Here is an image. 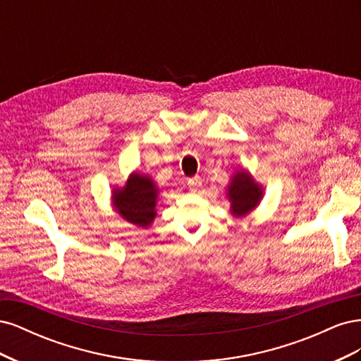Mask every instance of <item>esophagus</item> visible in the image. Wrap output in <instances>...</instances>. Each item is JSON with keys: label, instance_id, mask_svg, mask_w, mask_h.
<instances>
[{"label": "esophagus", "instance_id": "esophagus-1", "mask_svg": "<svg viewBox=\"0 0 361 361\" xmlns=\"http://www.w3.org/2000/svg\"><path fill=\"white\" fill-rule=\"evenodd\" d=\"M187 183H188V187H190L191 191H197V190L202 187V178H200V176L190 178Z\"/></svg>", "mask_w": 361, "mask_h": 361}]
</instances>
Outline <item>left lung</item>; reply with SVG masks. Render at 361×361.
Returning a JSON list of instances; mask_svg holds the SVG:
<instances>
[{
	"label": "left lung",
	"mask_w": 361,
	"mask_h": 361,
	"mask_svg": "<svg viewBox=\"0 0 361 361\" xmlns=\"http://www.w3.org/2000/svg\"><path fill=\"white\" fill-rule=\"evenodd\" d=\"M264 191L245 170L236 171L227 187V199L231 200V212L235 216H245L259 204Z\"/></svg>",
	"instance_id": "left-lung-1"
}]
</instances>
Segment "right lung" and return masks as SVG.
Segmentation results:
<instances>
[{
    "label": "right lung",
    "instance_id": "right-lung-1",
    "mask_svg": "<svg viewBox=\"0 0 361 361\" xmlns=\"http://www.w3.org/2000/svg\"><path fill=\"white\" fill-rule=\"evenodd\" d=\"M158 188L146 174L133 173L123 188L113 190L117 212L130 224L147 227L157 216Z\"/></svg>",
    "mask_w": 361,
    "mask_h": 361
}]
</instances>
